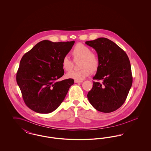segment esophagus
Returning <instances> with one entry per match:
<instances>
[{"label":"esophagus","instance_id":"obj_1","mask_svg":"<svg viewBox=\"0 0 151 151\" xmlns=\"http://www.w3.org/2000/svg\"><path fill=\"white\" fill-rule=\"evenodd\" d=\"M82 82H83V81L76 80H75V83H82Z\"/></svg>","mask_w":151,"mask_h":151}]
</instances>
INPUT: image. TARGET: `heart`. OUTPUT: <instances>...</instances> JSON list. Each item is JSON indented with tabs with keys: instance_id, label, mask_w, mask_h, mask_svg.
I'll return each mask as SVG.
<instances>
[{
	"instance_id": "b5f03b06",
	"label": "heart",
	"mask_w": 151,
	"mask_h": 151,
	"mask_svg": "<svg viewBox=\"0 0 151 151\" xmlns=\"http://www.w3.org/2000/svg\"><path fill=\"white\" fill-rule=\"evenodd\" d=\"M90 47L83 43L76 44L72 49V54L75 59H81L79 70L71 71L66 74V76L70 79L76 80H83L89 76L92 71H96L100 65V60L98 56L91 52ZM62 65L66 71H70L73 67L72 60L67 56L62 59Z\"/></svg>"
}]
</instances>
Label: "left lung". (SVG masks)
<instances>
[{"mask_svg":"<svg viewBox=\"0 0 151 151\" xmlns=\"http://www.w3.org/2000/svg\"><path fill=\"white\" fill-rule=\"evenodd\" d=\"M85 43L96 51L100 60L93 79L102 81L93 82L88 99L99 111H114L123 104L132 86L129 58L119 46L108 38H99Z\"/></svg>","mask_w":151,"mask_h":151,"instance_id":"obj_1","label":"left lung"}]
</instances>
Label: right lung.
Returning <instances> with one entry per match:
<instances>
[{
    "label": "right lung",
    "mask_w": 151,
    "mask_h": 151,
    "mask_svg": "<svg viewBox=\"0 0 151 151\" xmlns=\"http://www.w3.org/2000/svg\"><path fill=\"white\" fill-rule=\"evenodd\" d=\"M75 41L53 42L43 40L22 57L16 81L26 105L36 113L47 114L63 101L72 79L58 81L64 75L62 60Z\"/></svg>",
    "instance_id": "obj_1"
}]
</instances>
